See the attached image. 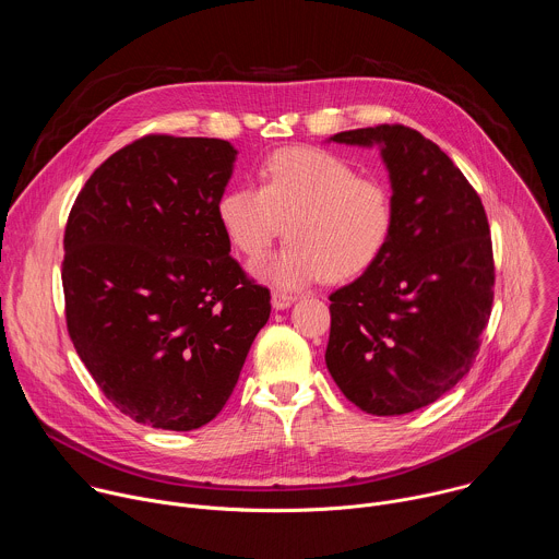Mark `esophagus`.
<instances>
[{"label": "esophagus", "instance_id": "34e87169", "mask_svg": "<svg viewBox=\"0 0 559 559\" xmlns=\"http://www.w3.org/2000/svg\"><path fill=\"white\" fill-rule=\"evenodd\" d=\"M294 300H296V296L285 294V292H274V294H272V307H274V309H287Z\"/></svg>", "mask_w": 559, "mask_h": 559}]
</instances>
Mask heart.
I'll return each mask as SVG.
<instances>
[{
    "label": "heart",
    "instance_id": "obj_1",
    "mask_svg": "<svg viewBox=\"0 0 559 559\" xmlns=\"http://www.w3.org/2000/svg\"><path fill=\"white\" fill-rule=\"evenodd\" d=\"M216 218L227 243L248 261L261 259L285 225L287 246L254 272L278 289H300L323 276L345 283L365 274L389 246L395 210L389 188L356 177L345 158L287 147L263 164L261 188H227Z\"/></svg>",
    "mask_w": 559,
    "mask_h": 559
}]
</instances>
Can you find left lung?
<instances>
[{
	"label": "left lung",
	"instance_id": "1",
	"mask_svg": "<svg viewBox=\"0 0 559 559\" xmlns=\"http://www.w3.org/2000/svg\"><path fill=\"white\" fill-rule=\"evenodd\" d=\"M330 141L380 147L395 210L382 257L330 300L328 369L358 409L401 416L436 403L471 369L493 305L485 205L451 158L401 123Z\"/></svg>",
	"mask_w": 559,
	"mask_h": 559
}]
</instances>
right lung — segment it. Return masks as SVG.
<instances>
[{"instance_id":"1","label":"right lung","mask_w":559,"mask_h":559,"mask_svg":"<svg viewBox=\"0 0 559 559\" xmlns=\"http://www.w3.org/2000/svg\"><path fill=\"white\" fill-rule=\"evenodd\" d=\"M229 141L147 134L93 173L63 234L72 345L134 423L207 425L267 323L270 289L246 276L216 218Z\"/></svg>"}]
</instances>
